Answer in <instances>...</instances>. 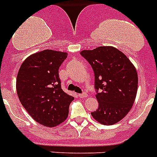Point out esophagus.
<instances>
[{
  "label": "esophagus",
  "instance_id": "34e87169",
  "mask_svg": "<svg viewBox=\"0 0 157 157\" xmlns=\"http://www.w3.org/2000/svg\"><path fill=\"white\" fill-rule=\"evenodd\" d=\"M78 96L80 98H87L88 97V94L86 93H82V94H79Z\"/></svg>",
  "mask_w": 157,
  "mask_h": 157
}]
</instances>
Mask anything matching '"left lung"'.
Returning a JSON list of instances; mask_svg holds the SVG:
<instances>
[{"label": "left lung", "instance_id": "1", "mask_svg": "<svg viewBox=\"0 0 157 157\" xmlns=\"http://www.w3.org/2000/svg\"><path fill=\"white\" fill-rule=\"evenodd\" d=\"M94 72L98 108L91 114L104 125L122 120L132 109L138 89L136 67L114 47H99L81 52Z\"/></svg>", "mask_w": 157, "mask_h": 157}]
</instances>
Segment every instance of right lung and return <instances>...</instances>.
<instances>
[{
    "label": "right lung",
    "instance_id": "right-lung-1",
    "mask_svg": "<svg viewBox=\"0 0 157 157\" xmlns=\"http://www.w3.org/2000/svg\"><path fill=\"white\" fill-rule=\"evenodd\" d=\"M66 52L44 50L25 59L16 81L18 98L34 120L53 127L67 118L73 97L61 88L59 67L67 58Z\"/></svg>",
    "mask_w": 157,
    "mask_h": 157
}]
</instances>
